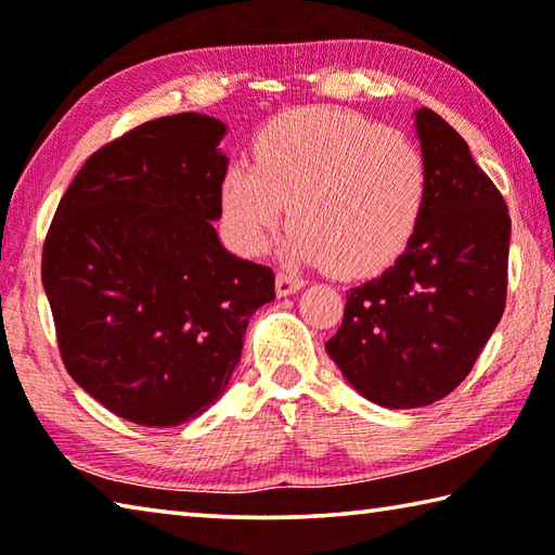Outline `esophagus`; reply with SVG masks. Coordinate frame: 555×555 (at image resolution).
<instances>
[{
  "label": "esophagus",
  "instance_id": "esophagus-1",
  "mask_svg": "<svg viewBox=\"0 0 555 555\" xmlns=\"http://www.w3.org/2000/svg\"><path fill=\"white\" fill-rule=\"evenodd\" d=\"M307 283L302 278H295V275H287V272H278L275 278V293L278 297H287V295H295L302 289Z\"/></svg>",
  "mask_w": 555,
  "mask_h": 555
}]
</instances>
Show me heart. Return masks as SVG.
<instances>
[{
    "instance_id": "obj_1",
    "label": "heart",
    "mask_w": 555,
    "mask_h": 555,
    "mask_svg": "<svg viewBox=\"0 0 555 555\" xmlns=\"http://www.w3.org/2000/svg\"><path fill=\"white\" fill-rule=\"evenodd\" d=\"M426 192L429 170L410 135L358 114L307 109L258 133L253 168L229 165L221 221L233 248L262 256L289 207V260L371 278L406 248Z\"/></svg>"
}]
</instances>
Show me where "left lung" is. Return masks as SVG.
<instances>
[{"instance_id": "left-lung-1", "label": "left lung", "mask_w": 555, "mask_h": 555, "mask_svg": "<svg viewBox=\"0 0 555 555\" xmlns=\"http://www.w3.org/2000/svg\"><path fill=\"white\" fill-rule=\"evenodd\" d=\"M429 192L395 266L348 293L326 353L348 385L387 410H414L459 387L507 297L512 221L468 143L431 109H416Z\"/></svg>"}]
</instances>
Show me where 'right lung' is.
Instances as JSON below:
<instances>
[{"label":"right lung","instance_id":"add662e5","mask_svg":"<svg viewBox=\"0 0 555 555\" xmlns=\"http://www.w3.org/2000/svg\"><path fill=\"white\" fill-rule=\"evenodd\" d=\"M227 124L184 112L141 124L75 175L46 236L43 289L73 380L141 426L209 410L275 275L233 256L221 219Z\"/></svg>","mask_w":555,"mask_h":555}]
</instances>
